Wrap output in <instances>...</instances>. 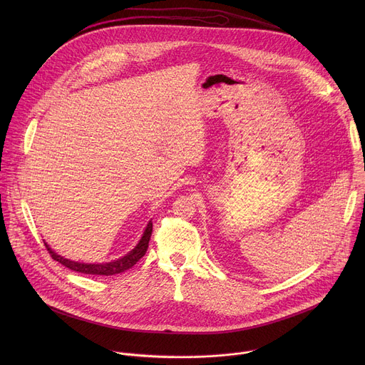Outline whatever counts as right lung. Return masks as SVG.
<instances>
[{"instance_id": "obj_1", "label": "right lung", "mask_w": 365, "mask_h": 365, "mask_svg": "<svg viewBox=\"0 0 365 365\" xmlns=\"http://www.w3.org/2000/svg\"><path fill=\"white\" fill-rule=\"evenodd\" d=\"M151 231H153V222L150 221L145 227V231L140 240V242L135 245L134 250H131L128 254H125L124 257L114 259V262L110 263H101V264H85V263H78V262H71L68 258H63L62 255L56 254L55 251H51V248L44 242L48 254L51 255V258L56 259L61 264H63L65 267L78 272V273H83V274H95V276H114L118 273H123L128 269H131L138 259L145 254L147 248H148V241L151 237Z\"/></svg>"}]
</instances>
